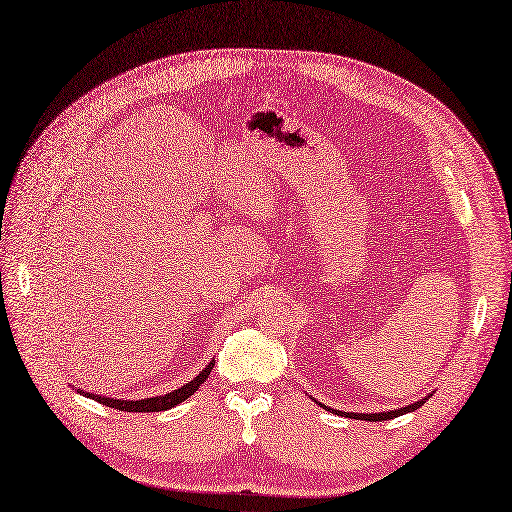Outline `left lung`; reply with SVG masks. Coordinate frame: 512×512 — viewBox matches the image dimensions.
<instances>
[{"label":"left lung","mask_w":512,"mask_h":512,"mask_svg":"<svg viewBox=\"0 0 512 512\" xmlns=\"http://www.w3.org/2000/svg\"><path fill=\"white\" fill-rule=\"evenodd\" d=\"M431 395H433V393L425 395V399H418V401H414V404H410V406H406V408L386 410V412H376V414H363V412H342V410H333L331 406H324V404H320V401H318V406H320V408H324V410H329V412H335V414H339V416L356 418V421H389V418H395V416H401V414H408V412H414V410H418V408H421V406L425 404V401H427Z\"/></svg>","instance_id":"left-lung-1"}]
</instances>
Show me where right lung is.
<instances>
[{
    "label": "right lung",
    "instance_id": "right-lung-1",
    "mask_svg": "<svg viewBox=\"0 0 512 512\" xmlns=\"http://www.w3.org/2000/svg\"><path fill=\"white\" fill-rule=\"evenodd\" d=\"M213 365H215V361H209V365H205V369L200 371V374H198L194 380H190L188 384L179 386L177 391H170V393H166V395H158V397H145V399H117V397H106V395H94V393H87V391L76 389V386H72V391L81 393V395H85V397H89V399H94V401H98V404H102V406L115 408V410H123V412H162V410L175 408L177 404H181V401H185V399H188L190 395H194V393L198 391V386L203 384V382L209 378Z\"/></svg>",
    "mask_w": 512,
    "mask_h": 512
}]
</instances>
